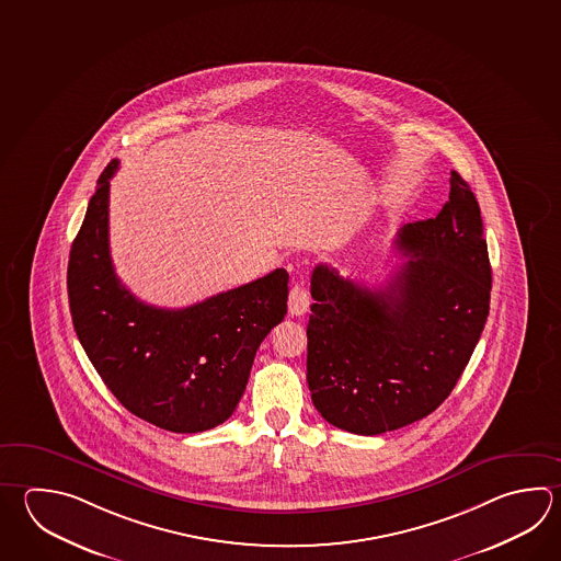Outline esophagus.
<instances>
[{"mask_svg": "<svg viewBox=\"0 0 561 561\" xmlns=\"http://www.w3.org/2000/svg\"><path fill=\"white\" fill-rule=\"evenodd\" d=\"M287 309L296 318L306 316V311L309 309V291L304 282H297L296 286L291 287L289 299H287Z\"/></svg>", "mask_w": 561, "mask_h": 561, "instance_id": "esophagus-1", "label": "esophagus"}]
</instances>
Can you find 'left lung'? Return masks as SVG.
I'll list each match as a JSON object with an SVG mask.
<instances>
[{"mask_svg": "<svg viewBox=\"0 0 561 561\" xmlns=\"http://www.w3.org/2000/svg\"><path fill=\"white\" fill-rule=\"evenodd\" d=\"M397 248L409 262L377 289L325 264L311 275L307 385L321 416L347 433L375 436L436 411L486 325L484 228L456 170L443 210L401 228Z\"/></svg>", "mask_w": 561, "mask_h": 561, "instance_id": "1", "label": "left lung"}]
</instances>
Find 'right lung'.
Listing matches in <instances>:
<instances>
[{"instance_id":"1","label":"right lung","mask_w":561,"mask_h":561,"mask_svg":"<svg viewBox=\"0 0 561 561\" xmlns=\"http://www.w3.org/2000/svg\"><path fill=\"white\" fill-rule=\"evenodd\" d=\"M111 160L71 245L67 291L77 337L117 401L170 433L210 431L242 399L255 351L287 313L284 267L182 309L121 284L108 250Z\"/></svg>"}]
</instances>
